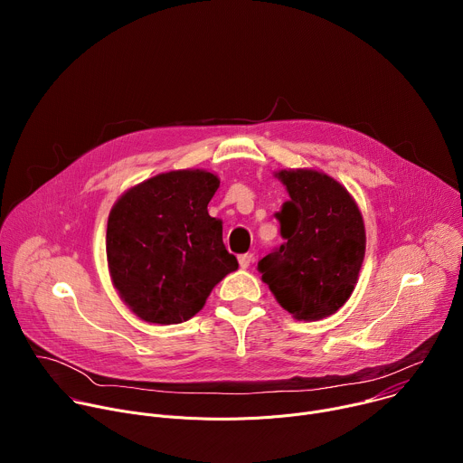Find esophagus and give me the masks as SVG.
I'll return each instance as SVG.
<instances>
[{"label": "esophagus", "mask_w": 463, "mask_h": 463, "mask_svg": "<svg viewBox=\"0 0 463 463\" xmlns=\"http://www.w3.org/2000/svg\"><path fill=\"white\" fill-rule=\"evenodd\" d=\"M252 260H254V256L250 254V252H245V254H240L238 256V261H240V268L241 269H247L250 263H252Z\"/></svg>", "instance_id": "1"}]
</instances>
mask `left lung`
Listing matches in <instances>:
<instances>
[{"instance_id": "obj_1", "label": "left lung", "mask_w": 463, "mask_h": 463, "mask_svg": "<svg viewBox=\"0 0 463 463\" xmlns=\"http://www.w3.org/2000/svg\"><path fill=\"white\" fill-rule=\"evenodd\" d=\"M289 202L277 213L284 243L258 261V271L298 320L334 315L355 289L366 234L350 192L317 170H280Z\"/></svg>"}]
</instances>
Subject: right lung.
Masks as SVG:
<instances>
[{"label": "right lung", "mask_w": 463, "mask_h": 463, "mask_svg": "<svg viewBox=\"0 0 463 463\" xmlns=\"http://www.w3.org/2000/svg\"><path fill=\"white\" fill-rule=\"evenodd\" d=\"M220 186L207 170H172L126 190L106 231L109 277L141 320L179 324L205 306L238 260L207 205Z\"/></svg>", "instance_id": "1"}]
</instances>
